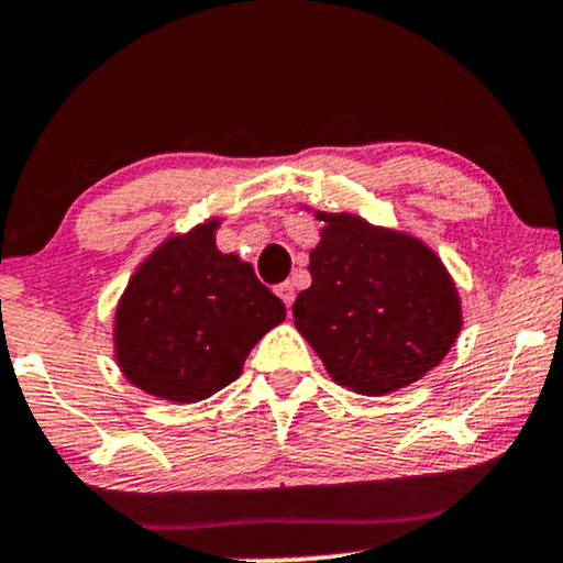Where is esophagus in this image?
<instances>
[{"mask_svg":"<svg viewBox=\"0 0 563 563\" xmlns=\"http://www.w3.org/2000/svg\"><path fill=\"white\" fill-rule=\"evenodd\" d=\"M276 295L282 297L284 300V306H292L295 302V284L292 282H284V284H279V287H276Z\"/></svg>","mask_w":563,"mask_h":563,"instance_id":"obj_1","label":"esophagus"}]
</instances>
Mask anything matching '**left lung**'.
I'll use <instances>...</instances> for the list:
<instances>
[{
	"label": "left lung",
	"mask_w": 563,
	"mask_h": 563,
	"mask_svg": "<svg viewBox=\"0 0 563 563\" xmlns=\"http://www.w3.org/2000/svg\"><path fill=\"white\" fill-rule=\"evenodd\" d=\"M310 210V208H308ZM310 287L292 316L336 385L387 395L419 382L461 332L459 289L432 247L353 213H313Z\"/></svg>",
	"instance_id": "8db88e82"
}]
</instances>
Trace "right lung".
Here are the masks:
<instances>
[{
	"mask_svg": "<svg viewBox=\"0 0 563 563\" xmlns=\"http://www.w3.org/2000/svg\"><path fill=\"white\" fill-rule=\"evenodd\" d=\"M218 227L221 218H210L170 234L118 300V368L161 400L197 402L231 385L257 340L287 313L250 263L216 247Z\"/></svg>",
	"mask_w": 563,
	"mask_h": 563,
	"instance_id": "right-lung-1",
	"label": "right lung"
}]
</instances>
